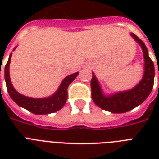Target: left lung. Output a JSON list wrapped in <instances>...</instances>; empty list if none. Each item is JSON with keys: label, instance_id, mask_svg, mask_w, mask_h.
<instances>
[{"label": "left lung", "instance_id": "left-lung-1", "mask_svg": "<svg viewBox=\"0 0 159 159\" xmlns=\"http://www.w3.org/2000/svg\"><path fill=\"white\" fill-rule=\"evenodd\" d=\"M134 39L140 45L144 58V72L143 78L135 87L128 91L116 92L112 95L103 93L98 80L92 72L91 81L92 97L93 102L100 108L111 113H125L139 106L149 96L153 89L154 82V65L148 56V49L145 44L134 34L131 33ZM159 75V72H158Z\"/></svg>", "mask_w": 159, "mask_h": 159}]
</instances>
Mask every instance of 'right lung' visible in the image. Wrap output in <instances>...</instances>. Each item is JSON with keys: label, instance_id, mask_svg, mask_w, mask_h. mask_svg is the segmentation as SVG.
I'll return each mask as SVG.
<instances>
[{"label": "right lung", "instance_id": "obj_1", "mask_svg": "<svg viewBox=\"0 0 159 159\" xmlns=\"http://www.w3.org/2000/svg\"><path fill=\"white\" fill-rule=\"evenodd\" d=\"M16 49L14 48L13 51ZM12 53L10 54L8 62L5 67V80H6L7 91L11 97V99L20 107H23L27 111H30L35 115H46V114L53 113L55 111H59L64 106L67 99V87L69 84L77 77L79 72H75L73 74L67 76L62 80L59 87L57 88L54 94L48 97L44 98H32L25 97L19 93L11 82L10 78V63ZM1 72V70H0Z\"/></svg>", "mask_w": 159, "mask_h": 159}]
</instances>
